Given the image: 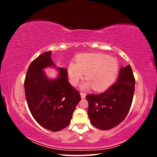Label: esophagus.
<instances>
[{"instance_id": "obj_1", "label": "esophagus", "mask_w": 157, "mask_h": 157, "mask_svg": "<svg viewBox=\"0 0 157 157\" xmlns=\"http://www.w3.org/2000/svg\"><path fill=\"white\" fill-rule=\"evenodd\" d=\"M80 96H81L82 99H84V98H85V97H86V94L84 92H80Z\"/></svg>"}]
</instances>
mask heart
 Here are the masks:
<instances>
[{"label": "heart", "instance_id": "b5f03b06", "mask_svg": "<svg viewBox=\"0 0 157 157\" xmlns=\"http://www.w3.org/2000/svg\"><path fill=\"white\" fill-rule=\"evenodd\" d=\"M118 70V60L101 53L80 54L76 58V63L70 62L67 66L69 78L73 86H77L85 73L87 80L80 88H93L98 92L104 91L115 82Z\"/></svg>", "mask_w": 157, "mask_h": 157}]
</instances>
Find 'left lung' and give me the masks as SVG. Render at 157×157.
Masks as SVG:
<instances>
[{
	"label": "left lung",
	"instance_id": "8db88e82",
	"mask_svg": "<svg viewBox=\"0 0 157 157\" xmlns=\"http://www.w3.org/2000/svg\"><path fill=\"white\" fill-rule=\"evenodd\" d=\"M135 78L130 65L121 68L117 81L99 94L86 96L91 124L98 129L110 130L125 119L132 105Z\"/></svg>",
	"mask_w": 157,
	"mask_h": 157
}]
</instances>
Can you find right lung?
Returning <instances> with one entry per match:
<instances>
[{
	"mask_svg": "<svg viewBox=\"0 0 157 157\" xmlns=\"http://www.w3.org/2000/svg\"><path fill=\"white\" fill-rule=\"evenodd\" d=\"M51 55V51L44 52L32 61L24 88L27 105L35 120L46 129L58 132L69 124L81 98L68 82L67 69L57 67ZM50 67L59 72L56 79L48 78L44 73V69Z\"/></svg>",
	"mask_w": 157,
	"mask_h": 157,
	"instance_id": "1",
	"label": "right lung"
}]
</instances>
